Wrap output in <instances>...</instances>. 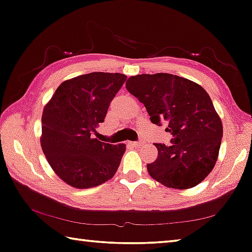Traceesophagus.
I'll use <instances>...</instances> for the list:
<instances>
[{
    "instance_id": "esophagus-1",
    "label": "esophagus",
    "mask_w": 252,
    "mask_h": 252,
    "mask_svg": "<svg viewBox=\"0 0 252 252\" xmlns=\"http://www.w3.org/2000/svg\"><path fill=\"white\" fill-rule=\"evenodd\" d=\"M143 141H135V142H132V146L134 147H140L141 144H143Z\"/></svg>"
}]
</instances>
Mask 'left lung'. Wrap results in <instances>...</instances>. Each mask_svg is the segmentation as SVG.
Wrapping results in <instances>:
<instances>
[{
    "mask_svg": "<svg viewBox=\"0 0 252 252\" xmlns=\"http://www.w3.org/2000/svg\"><path fill=\"white\" fill-rule=\"evenodd\" d=\"M126 88L146 106L156 125L166 122L173 135L171 146L156 143L158 157L148 173L159 184L189 189L215 167L222 137V123L202 86L170 73L128 78Z\"/></svg>",
    "mask_w": 252,
    "mask_h": 252,
    "instance_id": "obj_1",
    "label": "left lung"
}]
</instances>
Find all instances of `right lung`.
I'll return each instance as SVG.
<instances>
[{"label": "right lung", "instance_id": "add662e5", "mask_svg": "<svg viewBox=\"0 0 252 252\" xmlns=\"http://www.w3.org/2000/svg\"><path fill=\"white\" fill-rule=\"evenodd\" d=\"M126 79L105 72L68 79L44 106L41 148L57 177L71 187H96L118 170L126 144L101 142L94 134Z\"/></svg>", "mask_w": 252, "mask_h": 252}]
</instances>
